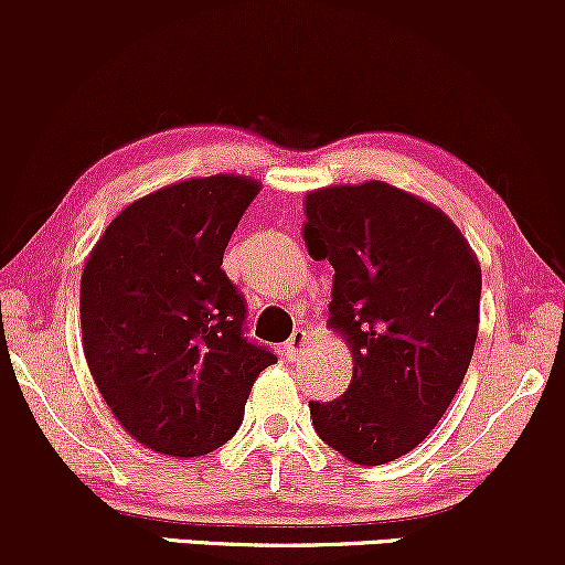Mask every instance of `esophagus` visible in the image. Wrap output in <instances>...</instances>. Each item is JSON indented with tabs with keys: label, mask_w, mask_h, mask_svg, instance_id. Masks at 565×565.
<instances>
[{
	"label": "esophagus",
	"mask_w": 565,
	"mask_h": 565,
	"mask_svg": "<svg viewBox=\"0 0 565 565\" xmlns=\"http://www.w3.org/2000/svg\"><path fill=\"white\" fill-rule=\"evenodd\" d=\"M310 345V334L305 329H295L291 337L287 340V359L289 361H300L305 355V350Z\"/></svg>",
	"instance_id": "1"
}]
</instances>
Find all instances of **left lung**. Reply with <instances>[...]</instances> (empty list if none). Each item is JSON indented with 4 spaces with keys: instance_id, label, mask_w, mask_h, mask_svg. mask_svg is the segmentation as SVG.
I'll return each mask as SVG.
<instances>
[{
    "instance_id": "1",
    "label": "left lung",
    "mask_w": 565,
    "mask_h": 565,
    "mask_svg": "<svg viewBox=\"0 0 565 565\" xmlns=\"http://www.w3.org/2000/svg\"><path fill=\"white\" fill-rule=\"evenodd\" d=\"M302 238L334 268L329 327L353 353L345 395L310 401L323 444L385 465L430 436L468 372L481 265L438 206L369 180L305 196Z\"/></svg>"
}]
</instances>
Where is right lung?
I'll return each instance as SVG.
<instances>
[{"label":"right lung","mask_w":565,"mask_h":565,"mask_svg":"<svg viewBox=\"0 0 565 565\" xmlns=\"http://www.w3.org/2000/svg\"><path fill=\"white\" fill-rule=\"evenodd\" d=\"M257 193L244 174L159 188L125 206L84 263L87 366L119 425L151 451L220 449L257 374L276 364L244 337V295L220 268Z\"/></svg>","instance_id":"right-lung-1"}]
</instances>
